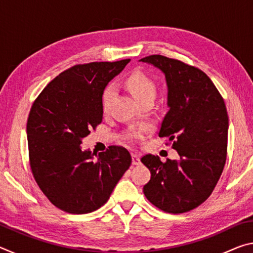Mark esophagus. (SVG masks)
I'll return each mask as SVG.
<instances>
[{
    "label": "esophagus",
    "instance_id": "34e87169",
    "mask_svg": "<svg viewBox=\"0 0 253 253\" xmlns=\"http://www.w3.org/2000/svg\"><path fill=\"white\" fill-rule=\"evenodd\" d=\"M131 158H132V164H134V165H139L140 164V156H139V154L132 153L131 154Z\"/></svg>",
    "mask_w": 253,
    "mask_h": 253
}]
</instances>
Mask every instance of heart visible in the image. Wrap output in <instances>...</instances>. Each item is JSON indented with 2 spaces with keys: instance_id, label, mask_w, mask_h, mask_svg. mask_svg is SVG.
I'll return each instance as SVG.
<instances>
[{
  "instance_id": "obj_1",
  "label": "heart",
  "mask_w": 253,
  "mask_h": 253,
  "mask_svg": "<svg viewBox=\"0 0 253 253\" xmlns=\"http://www.w3.org/2000/svg\"><path fill=\"white\" fill-rule=\"evenodd\" d=\"M125 85L128 91L131 93V96L138 102L147 97L155 96V84L142 71L131 72L125 80ZM113 96L114 87L113 85H107L101 96L102 108L106 109L108 107ZM128 137L134 138V137H136V134L135 132H130V134H128Z\"/></svg>"
}]
</instances>
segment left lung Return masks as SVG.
Masks as SVG:
<instances>
[{"mask_svg":"<svg viewBox=\"0 0 253 253\" xmlns=\"http://www.w3.org/2000/svg\"><path fill=\"white\" fill-rule=\"evenodd\" d=\"M139 61L165 75L169 110L158 136L169 138L178 153L177 160L166 162L152 154L142 157L151 170L144 194L164 212L191 211L211 195L223 172L229 128L224 100L199 68L160 54Z\"/></svg>","mask_w":253,"mask_h":253,"instance_id":"obj_1","label":"left lung"}]
</instances>
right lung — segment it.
I'll return each instance as SVG.
<instances>
[{
	"label": "right lung",
	"mask_w": 253,
	"mask_h": 253,
	"mask_svg": "<svg viewBox=\"0 0 253 253\" xmlns=\"http://www.w3.org/2000/svg\"><path fill=\"white\" fill-rule=\"evenodd\" d=\"M129 61L76 65L33 102L27 123L30 168L40 190L62 211H96L129 169L131 156L122 146H109L97 158L81 148L83 138L102 121L105 87Z\"/></svg>",
	"instance_id": "1"
}]
</instances>
